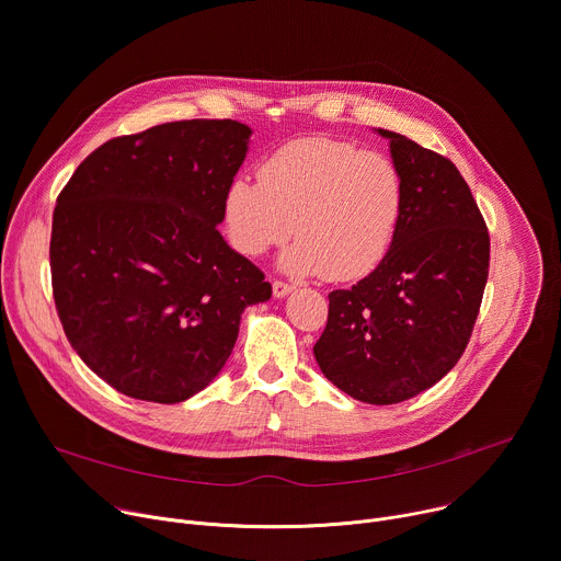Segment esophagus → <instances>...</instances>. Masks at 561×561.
Masks as SVG:
<instances>
[{"label":"esophagus","mask_w":561,"mask_h":561,"mask_svg":"<svg viewBox=\"0 0 561 561\" xmlns=\"http://www.w3.org/2000/svg\"><path fill=\"white\" fill-rule=\"evenodd\" d=\"M293 288H295L293 284H286V282H282V279H275V282H273V295H275V297H286L288 293H293Z\"/></svg>","instance_id":"obj_1"}]
</instances>
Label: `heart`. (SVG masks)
I'll return each mask as SVG.
<instances>
[{"mask_svg":"<svg viewBox=\"0 0 561 561\" xmlns=\"http://www.w3.org/2000/svg\"><path fill=\"white\" fill-rule=\"evenodd\" d=\"M404 204V175L388 154L299 137L264 159L257 182H230L224 221L239 253L260 257L293 230L297 239L282 257L286 271L357 282L386 260Z\"/></svg>","mask_w":561,"mask_h":561,"instance_id":"b5f03b06","label":"heart"}]
</instances>
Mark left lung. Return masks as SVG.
Wrapping results in <instances>:
<instances>
[{
    "label": "left lung",
    "mask_w": 561,
    "mask_h": 561,
    "mask_svg": "<svg viewBox=\"0 0 561 561\" xmlns=\"http://www.w3.org/2000/svg\"><path fill=\"white\" fill-rule=\"evenodd\" d=\"M377 133L404 175V215L386 260L329 295V322L312 353L340 390L386 407L431 388L459 362L482 306L491 237L448 157Z\"/></svg>",
    "instance_id": "left-lung-1"
}]
</instances>
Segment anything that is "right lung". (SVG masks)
I'll list each match as a JSON object with an SVG mask.
<instances>
[{
    "instance_id": "add662e5",
    "label": "right lung",
    "mask_w": 561,
    "mask_h": 561,
    "mask_svg": "<svg viewBox=\"0 0 561 561\" xmlns=\"http://www.w3.org/2000/svg\"><path fill=\"white\" fill-rule=\"evenodd\" d=\"M251 128L186 119L108 139L57 197L50 277L59 322L115 390L178 404L232 353L239 319L271 299L217 224Z\"/></svg>"
}]
</instances>
